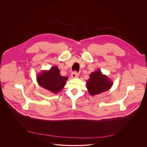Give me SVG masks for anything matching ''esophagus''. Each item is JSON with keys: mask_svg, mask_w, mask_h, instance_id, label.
Returning <instances> with one entry per match:
<instances>
[{"mask_svg": "<svg viewBox=\"0 0 147 147\" xmlns=\"http://www.w3.org/2000/svg\"><path fill=\"white\" fill-rule=\"evenodd\" d=\"M78 73L77 71H76L72 72L71 74V76L73 78H76V77H78Z\"/></svg>", "mask_w": 147, "mask_h": 147, "instance_id": "obj_1", "label": "esophagus"}]
</instances>
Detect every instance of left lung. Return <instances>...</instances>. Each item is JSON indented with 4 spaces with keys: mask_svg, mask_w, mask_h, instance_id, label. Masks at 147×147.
<instances>
[{
    "mask_svg": "<svg viewBox=\"0 0 147 147\" xmlns=\"http://www.w3.org/2000/svg\"><path fill=\"white\" fill-rule=\"evenodd\" d=\"M112 85L113 82L110 81L106 75H103L100 70L92 73L87 82L88 92L92 96L109 90Z\"/></svg>",
    "mask_w": 147,
    "mask_h": 147,
    "instance_id": "1",
    "label": "left lung"
}]
</instances>
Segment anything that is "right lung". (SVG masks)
I'll list each match as a JSON object with an SVG mask.
<instances>
[{"instance_id":"1","label":"right lung","mask_w":147,"mask_h":147,"mask_svg":"<svg viewBox=\"0 0 147 147\" xmlns=\"http://www.w3.org/2000/svg\"><path fill=\"white\" fill-rule=\"evenodd\" d=\"M68 77L61 76L57 66H53L48 71L44 70L38 74L36 80L39 85L55 94L61 91L66 84Z\"/></svg>"}]
</instances>
